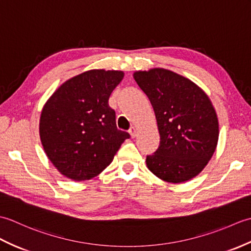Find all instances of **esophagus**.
<instances>
[{
  "label": "esophagus",
  "mask_w": 251,
  "mask_h": 251,
  "mask_svg": "<svg viewBox=\"0 0 251 251\" xmlns=\"http://www.w3.org/2000/svg\"><path fill=\"white\" fill-rule=\"evenodd\" d=\"M129 134H130L131 138H135L137 136V128H136V127H131V128L129 129Z\"/></svg>",
  "instance_id": "obj_1"
}]
</instances>
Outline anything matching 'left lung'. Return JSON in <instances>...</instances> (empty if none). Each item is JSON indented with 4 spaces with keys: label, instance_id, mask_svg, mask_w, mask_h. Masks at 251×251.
<instances>
[{
    "label": "left lung",
    "instance_id": "1",
    "mask_svg": "<svg viewBox=\"0 0 251 251\" xmlns=\"http://www.w3.org/2000/svg\"><path fill=\"white\" fill-rule=\"evenodd\" d=\"M134 78L155 113L159 147L147 156L157 178L182 183L196 177L214 155L219 122L207 94L191 79L167 69L136 71Z\"/></svg>",
    "mask_w": 251,
    "mask_h": 251
}]
</instances>
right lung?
<instances>
[{"instance_id":"1","label":"right lung","mask_w":251,"mask_h":251,"mask_svg":"<svg viewBox=\"0 0 251 251\" xmlns=\"http://www.w3.org/2000/svg\"><path fill=\"white\" fill-rule=\"evenodd\" d=\"M123 77V71L94 69L68 79L46 101L40 117L41 142L65 177H97L130 137L117 129L115 112L108 103Z\"/></svg>"}]
</instances>
